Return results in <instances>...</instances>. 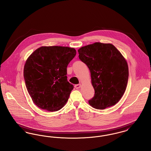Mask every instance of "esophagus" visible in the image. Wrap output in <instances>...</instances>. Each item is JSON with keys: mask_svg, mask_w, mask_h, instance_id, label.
<instances>
[{"mask_svg": "<svg viewBox=\"0 0 151 151\" xmlns=\"http://www.w3.org/2000/svg\"><path fill=\"white\" fill-rule=\"evenodd\" d=\"M81 84H76V85H75V88L76 89H79V88L81 87Z\"/></svg>", "mask_w": 151, "mask_h": 151, "instance_id": "1", "label": "esophagus"}]
</instances>
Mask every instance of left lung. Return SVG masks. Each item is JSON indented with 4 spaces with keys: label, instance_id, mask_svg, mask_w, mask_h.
<instances>
[{
    "label": "left lung",
    "instance_id": "left-lung-1",
    "mask_svg": "<svg viewBox=\"0 0 151 151\" xmlns=\"http://www.w3.org/2000/svg\"><path fill=\"white\" fill-rule=\"evenodd\" d=\"M79 59L88 66L94 89L89 104L103 110L115 105L124 93L129 67L121 52L111 43L95 42L78 50Z\"/></svg>",
    "mask_w": 151,
    "mask_h": 151
}]
</instances>
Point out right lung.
<instances>
[{
  "instance_id": "obj_1",
  "label": "right lung",
  "mask_w": 151,
  "mask_h": 151,
  "mask_svg": "<svg viewBox=\"0 0 151 151\" xmlns=\"http://www.w3.org/2000/svg\"><path fill=\"white\" fill-rule=\"evenodd\" d=\"M76 54L72 47L41 46L28 58L24 77L29 95L38 107L56 111L65 106L73 88L67 81V67Z\"/></svg>"
}]
</instances>
